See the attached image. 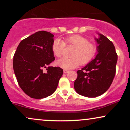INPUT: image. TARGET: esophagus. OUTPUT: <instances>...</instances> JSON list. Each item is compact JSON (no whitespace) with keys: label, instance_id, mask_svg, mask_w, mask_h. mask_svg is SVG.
Segmentation results:
<instances>
[{"label":"esophagus","instance_id":"obj_1","mask_svg":"<svg viewBox=\"0 0 130 130\" xmlns=\"http://www.w3.org/2000/svg\"><path fill=\"white\" fill-rule=\"evenodd\" d=\"M69 72H70L69 70H64V71H63V73H65V74L68 73Z\"/></svg>","mask_w":130,"mask_h":130}]
</instances>
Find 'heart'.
<instances>
[{
	"instance_id": "b5f03b06",
	"label": "heart",
	"mask_w": 130,
	"mask_h": 130,
	"mask_svg": "<svg viewBox=\"0 0 130 130\" xmlns=\"http://www.w3.org/2000/svg\"><path fill=\"white\" fill-rule=\"evenodd\" d=\"M68 43L73 44L77 47L72 56L74 57H62L56 62L57 65L65 70L72 69L79 65H87L94 59L97 53V47L94 44L89 43L86 37L79 35H73L67 37ZM65 44L60 38L54 40L52 44V51L56 57H60L63 53Z\"/></svg>"
}]
</instances>
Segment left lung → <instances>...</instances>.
<instances>
[{
  "label": "left lung",
  "instance_id": "8db88e82",
  "mask_svg": "<svg viewBox=\"0 0 130 130\" xmlns=\"http://www.w3.org/2000/svg\"><path fill=\"white\" fill-rule=\"evenodd\" d=\"M97 54L90 63L77 71L74 83L76 92L86 97H96L109 88L116 73L117 55L112 42L98 33Z\"/></svg>",
  "mask_w": 130,
  "mask_h": 130
}]
</instances>
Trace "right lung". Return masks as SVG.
I'll return each mask as SVG.
<instances>
[{
	"mask_svg": "<svg viewBox=\"0 0 130 130\" xmlns=\"http://www.w3.org/2000/svg\"><path fill=\"white\" fill-rule=\"evenodd\" d=\"M53 41V34L39 31L22 40L16 49L13 63L14 74L22 90L32 98L40 99L52 95L63 74V69L50 65L55 60Z\"/></svg>",
	"mask_w": 130,
	"mask_h": 130,
	"instance_id": "obj_1",
	"label": "right lung"
}]
</instances>
